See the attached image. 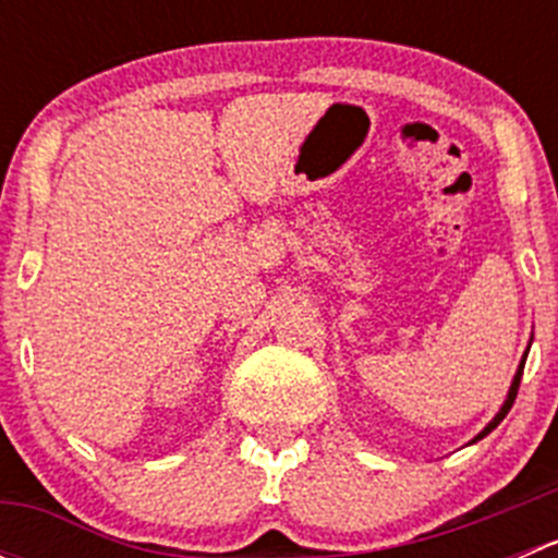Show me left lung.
I'll return each instance as SVG.
<instances>
[{
    "label": "left lung",
    "mask_w": 558,
    "mask_h": 558,
    "mask_svg": "<svg viewBox=\"0 0 558 558\" xmlns=\"http://www.w3.org/2000/svg\"><path fill=\"white\" fill-rule=\"evenodd\" d=\"M526 353H529V351H526ZM526 353H523V359H521L519 369H515V378H513V384H510L508 399H505V404H502V408H499V413H497V415H494V421H492V424H488V426H486V429H483V432H481V435H477V437H475V440H483V437H486V435H488V432H492V429H497V426H499V421H502V418H505V415H508V413H510V408H513V402H515V393H519V384H521V375H523V364H526ZM475 440H472V442H475Z\"/></svg>",
    "instance_id": "8db88e82"
}]
</instances>
